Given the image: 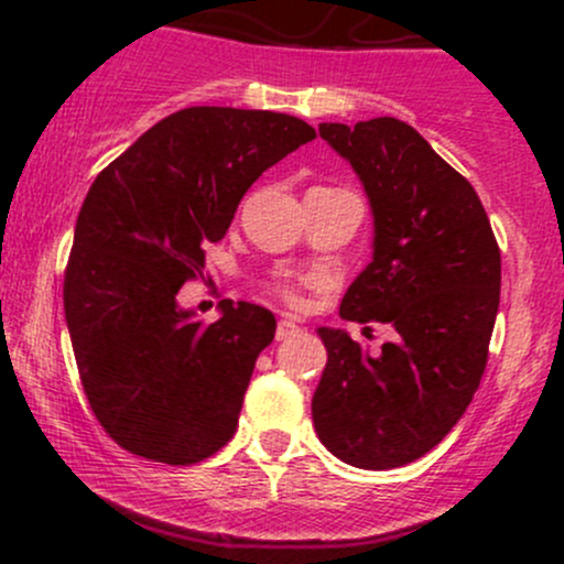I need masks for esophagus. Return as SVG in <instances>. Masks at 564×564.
Masks as SVG:
<instances>
[{
  "label": "esophagus",
  "instance_id": "34e87169",
  "mask_svg": "<svg viewBox=\"0 0 564 564\" xmlns=\"http://www.w3.org/2000/svg\"><path fill=\"white\" fill-rule=\"evenodd\" d=\"M296 332H300V326H296L294 321L283 318V321H278V328H275V339H278V341H283V339H289V336H294Z\"/></svg>",
  "mask_w": 564,
  "mask_h": 564
}]
</instances>
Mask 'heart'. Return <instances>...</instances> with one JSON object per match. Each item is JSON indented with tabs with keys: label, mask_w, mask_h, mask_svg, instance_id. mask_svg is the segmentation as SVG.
I'll use <instances>...</instances> for the list:
<instances>
[{
	"label": "heart",
	"mask_w": 564,
	"mask_h": 564,
	"mask_svg": "<svg viewBox=\"0 0 564 564\" xmlns=\"http://www.w3.org/2000/svg\"><path fill=\"white\" fill-rule=\"evenodd\" d=\"M273 294L281 296L283 302L286 304H300V291H296V286L291 281H273Z\"/></svg>",
	"instance_id": "1"
}]
</instances>
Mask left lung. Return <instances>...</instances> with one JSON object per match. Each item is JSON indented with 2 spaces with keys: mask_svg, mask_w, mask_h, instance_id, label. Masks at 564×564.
Segmentation results:
<instances>
[{
  "mask_svg": "<svg viewBox=\"0 0 564 564\" xmlns=\"http://www.w3.org/2000/svg\"><path fill=\"white\" fill-rule=\"evenodd\" d=\"M352 164L373 212V260L339 315L390 323L368 352L318 328L328 364L313 394L321 443L345 464L394 469L432 451L480 387L501 296V251L482 200L405 121L321 124Z\"/></svg>",
  "mask_w": 564,
  "mask_h": 564,
  "instance_id": "8db88e82",
  "label": "left lung"
}]
</instances>
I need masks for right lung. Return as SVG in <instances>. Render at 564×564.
Here are the masks:
<instances>
[{"instance_id":"obj_1","label":"right lung","mask_w":564,"mask_h":564,"mask_svg":"<svg viewBox=\"0 0 564 564\" xmlns=\"http://www.w3.org/2000/svg\"><path fill=\"white\" fill-rule=\"evenodd\" d=\"M310 140L315 129L296 116L193 106L97 174L63 304L89 408L124 451L187 467L236 435L273 313L223 300L219 321H193L177 291L204 270V246L228 232L251 183Z\"/></svg>"}]
</instances>
